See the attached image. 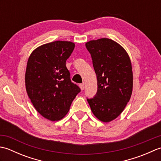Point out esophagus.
Returning a JSON list of instances; mask_svg holds the SVG:
<instances>
[{
    "label": "esophagus",
    "mask_w": 161,
    "mask_h": 161,
    "mask_svg": "<svg viewBox=\"0 0 161 161\" xmlns=\"http://www.w3.org/2000/svg\"><path fill=\"white\" fill-rule=\"evenodd\" d=\"M80 88H81V91H83L84 89V84H80Z\"/></svg>",
    "instance_id": "obj_1"
}]
</instances>
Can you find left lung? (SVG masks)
I'll list each match as a JSON object with an SVG mask.
<instances>
[{"instance_id": "1", "label": "left lung", "mask_w": 161, "mask_h": 161, "mask_svg": "<svg viewBox=\"0 0 161 161\" xmlns=\"http://www.w3.org/2000/svg\"><path fill=\"white\" fill-rule=\"evenodd\" d=\"M86 47L97 80V93L87 101L95 117L102 122H110L123 111L131 96V61L125 50L111 39L90 41Z\"/></svg>"}]
</instances>
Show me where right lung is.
I'll return each instance as SVG.
<instances>
[{"label":"right lung","mask_w":161,"mask_h":161,"mask_svg":"<svg viewBox=\"0 0 161 161\" xmlns=\"http://www.w3.org/2000/svg\"><path fill=\"white\" fill-rule=\"evenodd\" d=\"M74 48L70 42L44 44L33 51L27 64V93L36 110L51 121L62 119L81 91L66 66Z\"/></svg>","instance_id":"right-lung-1"}]
</instances>
